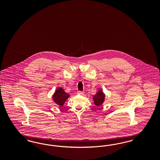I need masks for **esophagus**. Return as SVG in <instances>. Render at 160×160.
Here are the masks:
<instances>
[{
  "mask_svg": "<svg viewBox=\"0 0 160 160\" xmlns=\"http://www.w3.org/2000/svg\"><path fill=\"white\" fill-rule=\"evenodd\" d=\"M78 95L82 96V95H84V92H80V91H78Z\"/></svg>",
  "mask_w": 160,
  "mask_h": 160,
  "instance_id": "obj_1",
  "label": "esophagus"
}]
</instances>
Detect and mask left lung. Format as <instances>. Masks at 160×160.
Returning a JSON list of instances; mask_svg holds the SVG:
<instances>
[{
  "label": "left lung",
  "instance_id": "8db88e82",
  "mask_svg": "<svg viewBox=\"0 0 160 160\" xmlns=\"http://www.w3.org/2000/svg\"><path fill=\"white\" fill-rule=\"evenodd\" d=\"M105 94L102 91V90L99 89L96 94L93 96L92 100L94 101V104L97 107L100 106L105 100Z\"/></svg>",
  "mask_w": 160,
  "mask_h": 160
}]
</instances>
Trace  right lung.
I'll return each mask as SVG.
<instances>
[{
  "label": "right lung",
  "instance_id": "1",
  "mask_svg": "<svg viewBox=\"0 0 160 160\" xmlns=\"http://www.w3.org/2000/svg\"><path fill=\"white\" fill-rule=\"evenodd\" d=\"M70 96V95L69 94L64 92V89L62 87H58L52 96V98L56 104L59 106L62 107L64 104V102L67 100Z\"/></svg>",
  "mask_w": 160,
  "mask_h": 160
}]
</instances>
